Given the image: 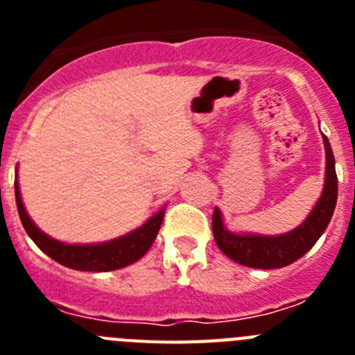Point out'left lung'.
<instances>
[{
    "instance_id": "8db88e82",
    "label": "left lung",
    "mask_w": 355,
    "mask_h": 355,
    "mask_svg": "<svg viewBox=\"0 0 355 355\" xmlns=\"http://www.w3.org/2000/svg\"><path fill=\"white\" fill-rule=\"evenodd\" d=\"M327 167H325L324 193L313 208L311 215L297 229L281 236H256V234H233L222 224L220 211L215 208L211 218L213 236L216 245L229 259L250 268H281L302 258L315 245L325 231L334 213L338 199V178L334 171V156L327 137L324 135Z\"/></svg>"
}]
</instances>
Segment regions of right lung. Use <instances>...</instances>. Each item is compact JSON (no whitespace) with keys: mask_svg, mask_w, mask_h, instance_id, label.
<instances>
[{"mask_svg":"<svg viewBox=\"0 0 355 355\" xmlns=\"http://www.w3.org/2000/svg\"><path fill=\"white\" fill-rule=\"evenodd\" d=\"M15 202H17L19 218L23 222L24 231L31 240L35 241V245L56 263L83 272L117 270V268H124L131 263L139 261L153 245L163 222V215H165V211L162 209L155 216H150L142 227L126 236L117 238V240L96 243V245H69V243H62V241H56L40 233L39 227L30 220L23 200H21L17 181H15Z\"/></svg>","mask_w":355,"mask_h":355,"instance_id":"1","label":"right lung"}]
</instances>
